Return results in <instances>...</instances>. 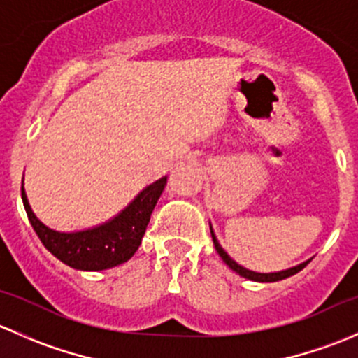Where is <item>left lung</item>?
I'll return each mask as SVG.
<instances>
[{"label": "left lung", "mask_w": 358, "mask_h": 358, "mask_svg": "<svg viewBox=\"0 0 358 358\" xmlns=\"http://www.w3.org/2000/svg\"><path fill=\"white\" fill-rule=\"evenodd\" d=\"M211 237H213V244H215L216 251H218V255L222 256L223 262H225L227 265H229L230 268L234 270V272L239 273L241 277H246V279H249V280H256V282H277V280L287 279V277H291V275H294V273H298L299 270H303V268H305V266L310 263V259H308V262L301 263V265L292 266V268H289V270H282V272H275V273H258V272H251V270L244 268V266H241L239 263L234 262V259L230 258V256L227 255L225 251H223V248L220 246L218 241H216V237H215V234H213V229H211Z\"/></svg>", "instance_id": "obj_1"}]
</instances>
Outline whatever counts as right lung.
<instances>
[{"label":"right lung","mask_w":358,"mask_h":358,"mask_svg":"<svg viewBox=\"0 0 358 358\" xmlns=\"http://www.w3.org/2000/svg\"><path fill=\"white\" fill-rule=\"evenodd\" d=\"M164 185L166 176H162L142 190L138 197L114 220L95 229L72 234L55 232L43 225L29 206L24 187L22 201L29 222L43 246L72 268L93 272V270H106L121 265L135 255Z\"/></svg>","instance_id":"obj_1"}]
</instances>
